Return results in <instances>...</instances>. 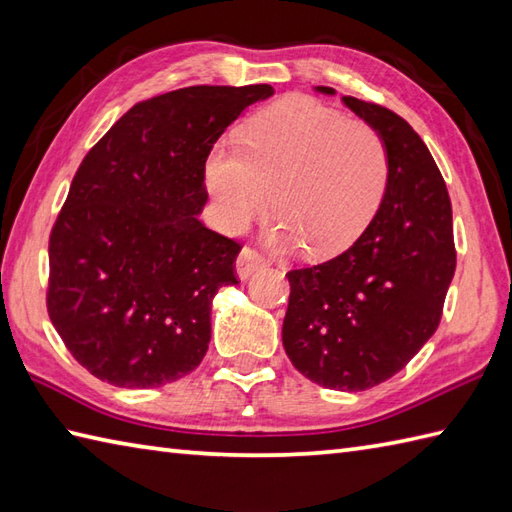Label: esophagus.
Listing matches in <instances>:
<instances>
[{"label": "esophagus", "instance_id": "esophagus-1", "mask_svg": "<svg viewBox=\"0 0 512 512\" xmlns=\"http://www.w3.org/2000/svg\"><path fill=\"white\" fill-rule=\"evenodd\" d=\"M264 266H266V259L262 257V253H257V250L250 248V246L242 248V253H239L237 262H235L239 279H248L250 275L255 273V270L264 268Z\"/></svg>", "mask_w": 512, "mask_h": 512}]
</instances>
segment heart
<instances>
[{"label":"heart","instance_id":"b5f03b06","mask_svg":"<svg viewBox=\"0 0 512 512\" xmlns=\"http://www.w3.org/2000/svg\"><path fill=\"white\" fill-rule=\"evenodd\" d=\"M387 178L383 136L308 96L264 107L244 127L242 147L217 145L206 162L228 231L242 233L262 217L273 191L270 242L303 244L312 257L339 255L361 237Z\"/></svg>","mask_w":512,"mask_h":512}]
</instances>
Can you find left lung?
Listing matches in <instances>:
<instances>
[{
    "mask_svg": "<svg viewBox=\"0 0 512 512\" xmlns=\"http://www.w3.org/2000/svg\"><path fill=\"white\" fill-rule=\"evenodd\" d=\"M343 103L385 140V195L345 253L286 275L281 339L312 383L363 391L398 374L438 330L455 273L453 215L436 160L405 118L354 96Z\"/></svg>",
    "mask_w": 512,
    "mask_h": 512,
    "instance_id": "left-lung-1",
    "label": "left lung"
}]
</instances>
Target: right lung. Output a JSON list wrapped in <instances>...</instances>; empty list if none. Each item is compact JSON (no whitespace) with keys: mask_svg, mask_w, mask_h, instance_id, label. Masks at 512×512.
<instances>
[{"mask_svg":"<svg viewBox=\"0 0 512 512\" xmlns=\"http://www.w3.org/2000/svg\"><path fill=\"white\" fill-rule=\"evenodd\" d=\"M270 85H193L136 103L74 173L52 226L46 306L70 354L105 383L160 387L193 372L211 301L237 284L242 244L200 222L215 140Z\"/></svg>","mask_w":512,"mask_h":512,"instance_id":"add662e5","label":"right lung"}]
</instances>
